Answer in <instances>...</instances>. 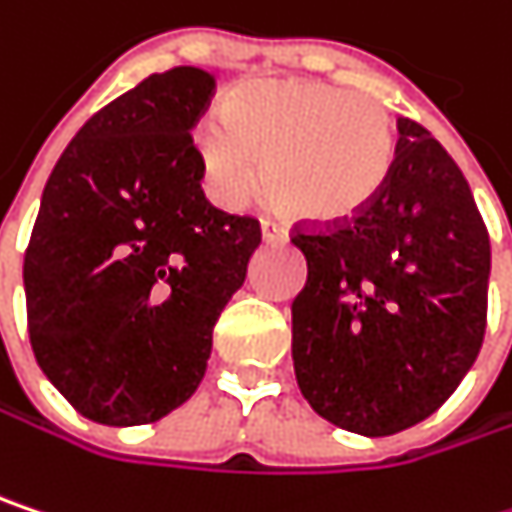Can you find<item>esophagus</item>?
<instances>
[{"instance_id":"1","label":"esophagus","mask_w":512,"mask_h":512,"mask_svg":"<svg viewBox=\"0 0 512 512\" xmlns=\"http://www.w3.org/2000/svg\"><path fill=\"white\" fill-rule=\"evenodd\" d=\"M260 231L266 243H284L287 240V228L275 219H260Z\"/></svg>"}]
</instances>
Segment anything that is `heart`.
I'll list each match as a JSON object with an SVG mask.
<instances>
[{
  "label": "heart",
  "mask_w": 512,
  "mask_h": 512,
  "mask_svg": "<svg viewBox=\"0 0 512 512\" xmlns=\"http://www.w3.org/2000/svg\"><path fill=\"white\" fill-rule=\"evenodd\" d=\"M193 149L222 208H243L266 169V184L296 216L346 222L390 184L398 131L378 99L266 78L234 87L225 114L199 119Z\"/></svg>",
  "instance_id": "b5f03b06"
}]
</instances>
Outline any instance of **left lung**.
<instances>
[{
  "instance_id": "left-lung-1",
  "label": "left lung",
  "mask_w": 512,
  "mask_h": 512,
  "mask_svg": "<svg viewBox=\"0 0 512 512\" xmlns=\"http://www.w3.org/2000/svg\"><path fill=\"white\" fill-rule=\"evenodd\" d=\"M307 260L293 366L337 428L390 437L428 419L472 369L487 331L489 234L451 155L398 119L384 193L328 228H296Z\"/></svg>"
}]
</instances>
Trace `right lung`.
<instances>
[{
	"label": "right lung",
	"instance_id": "obj_1",
	"mask_svg": "<svg viewBox=\"0 0 512 512\" xmlns=\"http://www.w3.org/2000/svg\"><path fill=\"white\" fill-rule=\"evenodd\" d=\"M213 90L199 67L143 78L81 125L46 181L23 263L28 337L93 422L149 425L196 393L260 246L257 219L202 190L190 131Z\"/></svg>",
	"mask_w": 512,
	"mask_h": 512
}]
</instances>
